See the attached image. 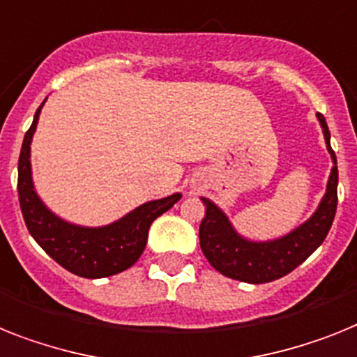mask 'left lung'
Segmentation results:
<instances>
[{"label":"left lung","instance_id":"obj_1","mask_svg":"<svg viewBox=\"0 0 357 357\" xmlns=\"http://www.w3.org/2000/svg\"><path fill=\"white\" fill-rule=\"evenodd\" d=\"M321 125L332 169L325 194L307 221L285 236L266 241H256L239 234L230 218L208 197H202L206 212L199 225V245L215 271L230 280L243 283H268L280 280L307 259L325 241L332 227L337 206V161L331 146V132L323 114H316Z\"/></svg>","mask_w":357,"mask_h":357}]
</instances>
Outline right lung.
I'll return each instance as SVG.
<instances>
[{
	"label": "right lung",
	"mask_w": 357,
	"mask_h": 357,
	"mask_svg": "<svg viewBox=\"0 0 357 357\" xmlns=\"http://www.w3.org/2000/svg\"><path fill=\"white\" fill-rule=\"evenodd\" d=\"M45 101L36 110L34 121L25 134L17 163V194L26 229L36 243L72 274L98 280L127 271L145 250L152 221L178 203L181 192L143 203L101 227H83L54 214L36 192L31 163L32 137Z\"/></svg>",
	"instance_id": "right-lung-1"
}]
</instances>
